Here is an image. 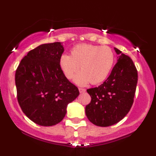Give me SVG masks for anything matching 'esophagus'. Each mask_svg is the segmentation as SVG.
<instances>
[{
    "label": "esophagus",
    "mask_w": 156,
    "mask_h": 156,
    "mask_svg": "<svg viewBox=\"0 0 156 156\" xmlns=\"http://www.w3.org/2000/svg\"><path fill=\"white\" fill-rule=\"evenodd\" d=\"M78 90H79V92H80V93H84V92L85 91H86V90H85V89H83V88H79V89H78Z\"/></svg>",
    "instance_id": "1"
}]
</instances>
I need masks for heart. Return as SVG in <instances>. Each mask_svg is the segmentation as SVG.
<instances>
[{
  "mask_svg": "<svg viewBox=\"0 0 156 156\" xmlns=\"http://www.w3.org/2000/svg\"><path fill=\"white\" fill-rule=\"evenodd\" d=\"M114 63V55L108 46H97L81 44L72 48L70 56L60 57L59 64L66 78L71 80L81 69L75 78V82L85 85L89 82L98 84L107 78Z\"/></svg>",
  "mask_w": 156,
  "mask_h": 156,
  "instance_id": "obj_1",
  "label": "heart"
}]
</instances>
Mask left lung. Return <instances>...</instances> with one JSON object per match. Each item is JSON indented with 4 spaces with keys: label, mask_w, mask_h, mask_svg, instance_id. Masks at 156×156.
<instances>
[{
    "label": "left lung",
    "mask_w": 156,
    "mask_h": 156,
    "mask_svg": "<svg viewBox=\"0 0 156 156\" xmlns=\"http://www.w3.org/2000/svg\"><path fill=\"white\" fill-rule=\"evenodd\" d=\"M114 49L119 57L107 80L98 87L87 90L91 97L85 108L87 117L101 127L117 123L126 117L133 105L137 87V71L132 60Z\"/></svg>",
    "instance_id": "obj_1"
}]
</instances>
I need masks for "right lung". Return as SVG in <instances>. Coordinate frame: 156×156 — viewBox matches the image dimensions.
<instances>
[{"label":"right lung","instance_id":"obj_1","mask_svg":"<svg viewBox=\"0 0 156 156\" xmlns=\"http://www.w3.org/2000/svg\"><path fill=\"white\" fill-rule=\"evenodd\" d=\"M60 42L42 44L23 57L16 72L17 99L24 114L39 126L62 121L69 103L79 95L78 87L62 72Z\"/></svg>","mask_w":156,"mask_h":156}]
</instances>
